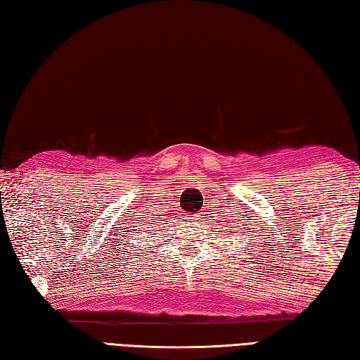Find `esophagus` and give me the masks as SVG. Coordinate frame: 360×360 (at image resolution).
I'll return each instance as SVG.
<instances>
[{
    "label": "esophagus",
    "instance_id": "obj_1",
    "mask_svg": "<svg viewBox=\"0 0 360 360\" xmlns=\"http://www.w3.org/2000/svg\"><path fill=\"white\" fill-rule=\"evenodd\" d=\"M192 217H193V215H192Z\"/></svg>",
    "mask_w": 360,
    "mask_h": 360
}]
</instances>
